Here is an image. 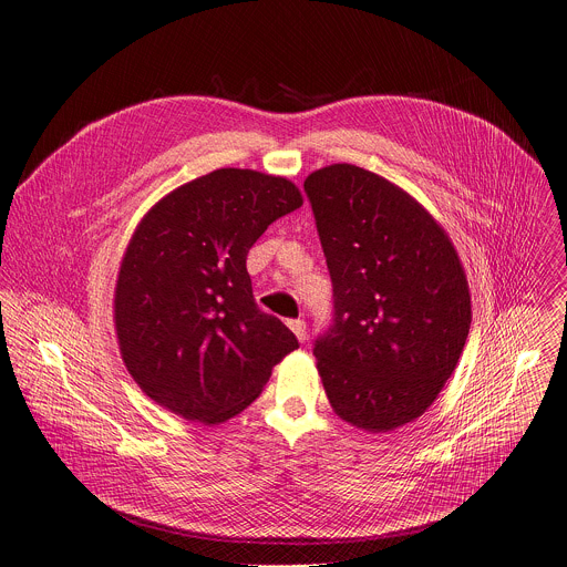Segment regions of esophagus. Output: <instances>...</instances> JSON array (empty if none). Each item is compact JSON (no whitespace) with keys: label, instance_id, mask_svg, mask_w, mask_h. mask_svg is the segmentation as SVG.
<instances>
[{"label":"esophagus","instance_id":"1","mask_svg":"<svg viewBox=\"0 0 567 567\" xmlns=\"http://www.w3.org/2000/svg\"><path fill=\"white\" fill-rule=\"evenodd\" d=\"M289 328H291V332L296 334V339L300 341V343H305V339H307V330H305V320H289Z\"/></svg>","mask_w":567,"mask_h":567}]
</instances>
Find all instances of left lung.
<instances>
[{
	"label": "left lung",
	"mask_w": 567,
	"mask_h": 567,
	"mask_svg": "<svg viewBox=\"0 0 567 567\" xmlns=\"http://www.w3.org/2000/svg\"><path fill=\"white\" fill-rule=\"evenodd\" d=\"M334 285L313 348L334 413L368 433L422 417L453 374L471 293L444 226L403 188L352 164L305 179Z\"/></svg>",
	"instance_id": "8db88e82"
}]
</instances>
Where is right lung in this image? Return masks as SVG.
Wrapping results in <instances>:
<instances>
[{
	"mask_svg": "<svg viewBox=\"0 0 567 567\" xmlns=\"http://www.w3.org/2000/svg\"><path fill=\"white\" fill-rule=\"evenodd\" d=\"M302 206L287 177L219 168L161 197L136 224L114 287L123 363L161 409L206 426L239 415L298 348L258 309L247 254Z\"/></svg>",
	"mask_w": 567,
	"mask_h": 567,
	"instance_id": "obj_1",
	"label": "right lung"
}]
</instances>
